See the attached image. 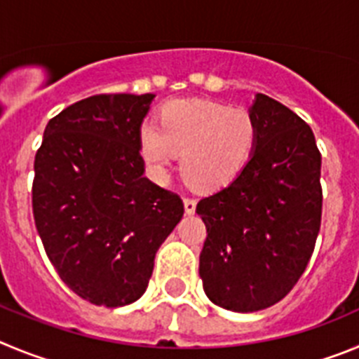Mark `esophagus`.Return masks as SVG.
<instances>
[{
    "label": "esophagus",
    "mask_w": 359,
    "mask_h": 359,
    "mask_svg": "<svg viewBox=\"0 0 359 359\" xmlns=\"http://www.w3.org/2000/svg\"><path fill=\"white\" fill-rule=\"evenodd\" d=\"M195 209H196V200L186 196V198H184V211H186V215H193Z\"/></svg>",
    "instance_id": "esophagus-1"
}]
</instances>
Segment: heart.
<instances>
[{
    "label": "heart",
    "mask_w": 359,
    "mask_h": 359,
    "mask_svg": "<svg viewBox=\"0 0 359 359\" xmlns=\"http://www.w3.org/2000/svg\"><path fill=\"white\" fill-rule=\"evenodd\" d=\"M259 141L257 121L248 109L211 100H170L154 125L137 135L140 156L151 175L164 179L180 154V175L202 191H218L250 166Z\"/></svg>",
    "instance_id": "obj_1"
}]
</instances>
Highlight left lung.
I'll return each instance as SVG.
<instances>
[{
	"mask_svg": "<svg viewBox=\"0 0 359 359\" xmlns=\"http://www.w3.org/2000/svg\"><path fill=\"white\" fill-rule=\"evenodd\" d=\"M248 111L259 128L250 166L196 205L208 229L198 266L203 292L236 313L288 295L308 266L322 218V157L309 125L261 93Z\"/></svg>",
	"mask_w": 359,
	"mask_h": 359,
	"instance_id": "obj_1",
	"label": "left lung"
}]
</instances>
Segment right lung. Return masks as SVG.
I'll return each mask as SVG.
<instances>
[{
  "label": "right lung",
  "instance_id": "1",
  "mask_svg": "<svg viewBox=\"0 0 359 359\" xmlns=\"http://www.w3.org/2000/svg\"><path fill=\"white\" fill-rule=\"evenodd\" d=\"M156 95H96L50 119L35 156V227L60 279L83 300L121 308L147 292L154 259L184 215L140 156Z\"/></svg>",
  "mask_w": 359,
  "mask_h": 359
}]
</instances>
